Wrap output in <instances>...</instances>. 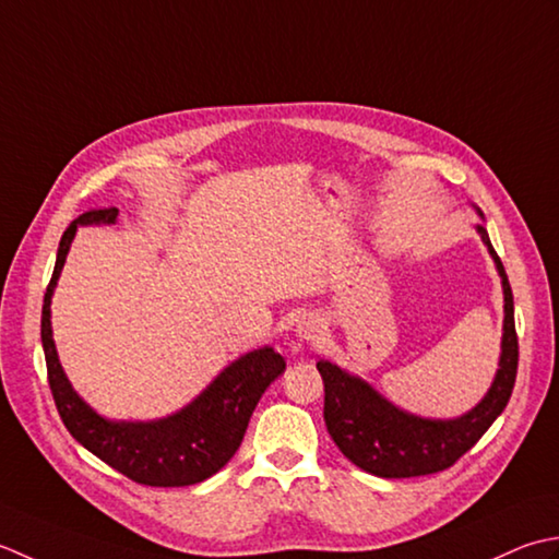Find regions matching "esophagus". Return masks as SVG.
I'll return each instance as SVG.
<instances>
[{"label":"esophagus","instance_id":"obj_1","mask_svg":"<svg viewBox=\"0 0 559 559\" xmlns=\"http://www.w3.org/2000/svg\"><path fill=\"white\" fill-rule=\"evenodd\" d=\"M325 335V323L323 318L318 316H306L299 321V325H296V337L301 340V343H318Z\"/></svg>","mask_w":559,"mask_h":559}]
</instances>
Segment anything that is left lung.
I'll return each instance as SVG.
<instances>
[{"label":"left lung","mask_w":559,"mask_h":559,"mask_svg":"<svg viewBox=\"0 0 559 559\" xmlns=\"http://www.w3.org/2000/svg\"><path fill=\"white\" fill-rule=\"evenodd\" d=\"M477 214L483 216L480 210ZM477 234L502 277L504 333L495 381L473 409L453 419L419 417L393 405L371 383L340 369L330 359L316 364L325 385V427L337 449L361 471L379 477H417L447 471L465 451H471L477 439L504 413L511 391H514L519 367L514 296H511L502 260L489 243L483 224H477Z\"/></svg>","instance_id":"left-lung-1"}]
</instances>
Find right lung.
Masks as SVG:
<instances>
[{
    "label": "right lung",
    "mask_w": 559,
    "mask_h": 559,
    "mask_svg": "<svg viewBox=\"0 0 559 559\" xmlns=\"http://www.w3.org/2000/svg\"><path fill=\"white\" fill-rule=\"evenodd\" d=\"M118 210H91L67 226L62 234L52 280L43 299L40 340L48 364V381L70 435L110 468L150 487H186L207 480L229 463L241 447L250 415L267 385L287 369V361L272 347H260L231 361L195 401L168 417L150 423H124L98 415L79 395L57 357L50 323V304L62 275L67 253L79 226L116 224Z\"/></svg>",
    "instance_id": "obj_1"
}]
</instances>
